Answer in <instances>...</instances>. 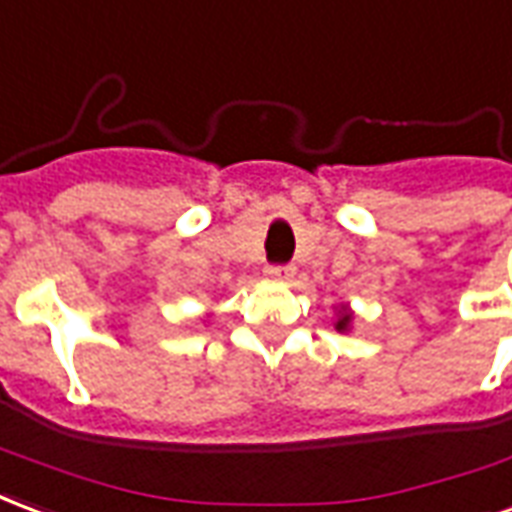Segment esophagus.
Listing matches in <instances>:
<instances>
[{"label": "esophagus", "mask_w": 512, "mask_h": 512, "mask_svg": "<svg viewBox=\"0 0 512 512\" xmlns=\"http://www.w3.org/2000/svg\"><path fill=\"white\" fill-rule=\"evenodd\" d=\"M267 275L275 278V281H289L294 275V267L292 264H270V267H267Z\"/></svg>", "instance_id": "34e87169"}]
</instances>
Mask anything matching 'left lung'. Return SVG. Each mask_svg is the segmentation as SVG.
<instances>
[{"mask_svg":"<svg viewBox=\"0 0 512 512\" xmlns=\"http://www.w3.org/2000/svg\"><path fill=\"white\" fill-rule=\"evenodd\" d=\"M349 319H352L349 313H341V319H338V324H335V327H338V330H346V324H349Z\"/></svg>","mask_w":512,"mask_h":512,"instance_id":"left-lung-1","label":"left lung"}]
</instances>
